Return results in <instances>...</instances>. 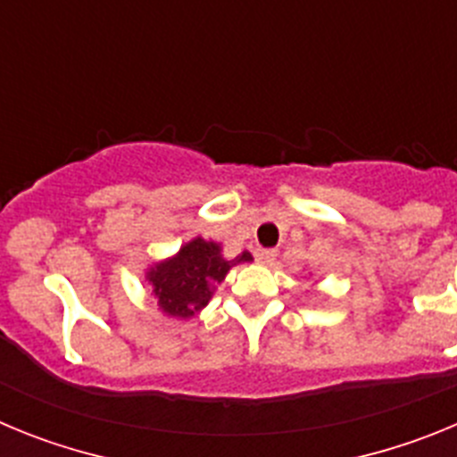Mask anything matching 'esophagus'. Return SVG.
I'll list each match as a JSON object with an SVG mask.
<instances>
[{"instance_id":"esophagus-1","label":"esophagus","mask_w":457,"mask_h":457,"mask_svg":"<svg viewBox=\"0 0 457 457\" xmlns=\"http://www.w3.org/2000/svg\"><path fill=\"white\" fill-rule=\"evenodd\" d=\"M274 258H277V252H274V249H256V261H258V263L268 265V263H272Z\"/></svg>"}]
</instances>
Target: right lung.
Returning <instances> with one entry per match:
<instances>
[{
  "instance_id": "add662e5",
  "label": "right lung",
  "mask_w": 457,
  "mask_h": 457,
  "mask_svg": "<svg viewBox=\"0 0 457 457\" xmlns=\"http://www.w3.org/2000/svg\"><path fill=\"white\" fill-rule=\"evenodd\" d=\"M252 253L242 252L236 258H224L217 242L194 237L180 247L176 256L155 263L146 272L157 306L171 318L187 320L210 302L215 286L224 281L233 265L249 263Z\"/></svg>"
}]
</instances>
